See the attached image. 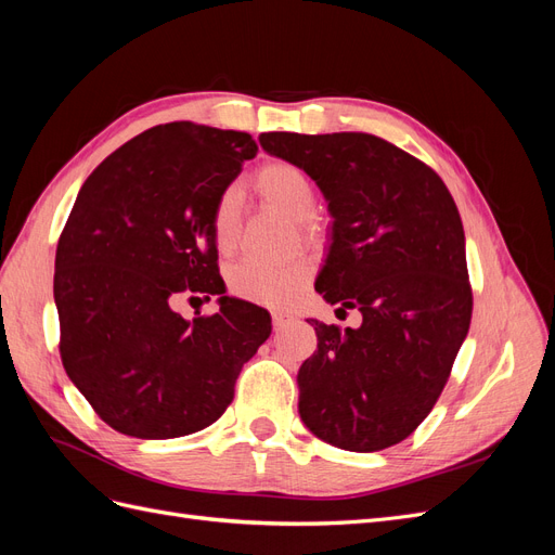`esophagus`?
Segmentation results:
<instances>
[{"label":"esophagus","instance_id":"obj_1","mask_svg":"<svg viewBox=\"0 0 555 555\" xmlns=\"http://www.w3.org/2000/svg\"><path fill=\"white\" fill-rule=\"evenodd\" d=\"M292 314L289 312H282V310H273V326L275 328H284L289 322H292Z\"/></svg>","mask_w":555,"mask_h":555}]
</instances>
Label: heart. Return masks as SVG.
Here are the masks:
<instances>
[{
  "mask_svg": "<svg viewBox=\"0 0 555 555\" xmlns=\"http://www.w3.org/2000/svg\"><path fill=\"white\" fill-rule=\"evenodd\" d=\"M255 188L268 201L287 212L298 222V233L304 241L317 236V190L304 169L289 162H268L255 173ZM241 198L236 188H227L217 196L210 224L217 247L229 251L238 238ZM312 268L308 261L298 259L284 266H268L261 261H241L229 268L231 292L259 306H289L306 289Z\"/></svg>",
  "mask_w": 555,
  "mask_h": 555,
  "instance_id": "obj_1",
  "label": "heart"
}]
</instances>
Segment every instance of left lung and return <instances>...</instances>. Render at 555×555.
I'll list each match as a JSON object with an SVG mask.
<instances>
[{
  "label": "left lung",
  "mask_w": 555,
  "mask_h": 555,
  "mask_svg": "<svg viewBox=\"0 0 555 555\" xmlns=\"http://www.w3.org/2000/svg\"><path fill=\"white\" fill-rule=\"evenodd\" d=\"M304 169L333 217L314 289L359 328L308 319L317 351L298 371V414L333 447L379 451L414 433L438 402L473 319L465 233L442 178L373 133L259 137Z\"/></svg>",
  "instance_id": "1"
}]
</instances>
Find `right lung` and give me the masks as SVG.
<instances>
[{
	"label": "right lung",
	"instance_id": "1",
	"mask_svg": "<svg viewBox=\"0 0 555 555\" xmlns=\"http://www.w3.org/2000/svg\"><path fill=\"white\" fill-rule=\"evenodd\" d=\"M245 131L171 122L117 147L82 182L57 243L64 371L122 435L171 440L217 422L271 314L224 296L210 212L257 155ZM182 293L220 295L192 323Z\"/></svg>",
	"mask_w": 555,
	"mask_h": 555
}]
</instances>
